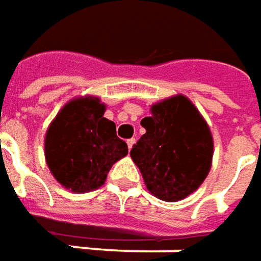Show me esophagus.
<instances>
[{
  "label": "esophagus",
  "mask_w": 261,
  "mask_h": 261,
  "mask_svg": "<svg viewBox=\"0 0 261 261\" xmlns=\"http://www.w3.org/2000/svg\"><path fill=\"white\" fill-rule=\"evenodd\" d=\"M136 144V138H130V140H127V145H128V148H133V145Z\"/></svg>",
  "instance_id": "obj_1"
}]
</instances>
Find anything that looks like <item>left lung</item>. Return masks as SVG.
<instances>
[{
    "mask_svg": "<svg viewBox=\"0 0 261 261\" xmlns=\"http://www.w3.org/2000/svg\"><path fill=\"white\" fill-rule=\"evenodd\" d=\"M141 125L145 134L131 148L147 190L164 201H178L197 190L212 168L213 136L186 95L155 102Z\"/></svg>",
    "mask_w": 261,
    "mask_h": 261,
    "instance_id": "obj_1",
    "label": "left lung"
}]
</instances>
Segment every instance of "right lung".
Returning <instances> with one entry per match:
<instances>
[{
	"mask_svg": "<svg viewBox=\"0 0 261 261\" xmlns=\"http://www.w3.org/2000/svg\"><path fill=\"white\" fill-rule=\"evenodd\" d=\"M106 106L98 97L68 101L45 134V160L54 178L74 193L101 187L110 168L128 154L117 137L116 124L104 117Z\"/></svg>",
	"mask_w": 261,
	"mask_h": 261,
	"instance_id": "add662e5",
	"label": "right lung"
}]
</instances>
